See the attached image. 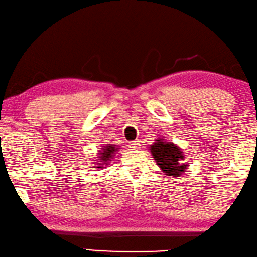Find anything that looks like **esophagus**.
Segmentation results:
<instances>
[{
    "label": "esophagus",
    "instance_id": "34e87169",
    "mask_svg": "<svg viewBox=\"0 0 257 257\" xmlns=\"http://www.w3.org/2000/svg\"><path fill=\"white\" fill-rule=\"evenodd\" d=\"M128 146H129L130 149H134V150H139L141 148L139 141H132V142L128 143Z\"/></svg>",
    "mask_w": 257,
    "mask_h": 257
}]
</instances>
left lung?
Segmentation results:
<instances>
[{
  "label": "left lung",
  "mask_w": 257,
  "mask_h": 257,
  "mask_svg": "<svg viewBox=\"0 0 257 257\" xmlns=\"http://www.w3.org/2000/svg\"><path fill=\"white\" fill-rule=\"evenodd\" d=\"M149 150L158 168L166 176L176 178L182 176L187 169V163H184L185 154L183 153L182 148L173 142L166 141L163 136H158L150 146Z\"/></svg>",
  "instance_id": "8db88e82"
}]
</instances>
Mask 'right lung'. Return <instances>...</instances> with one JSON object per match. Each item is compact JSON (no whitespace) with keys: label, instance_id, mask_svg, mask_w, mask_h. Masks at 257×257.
<instances>
[{"label":"right lung","instance_id":"1","mask_svg":"<svg viewBox=\"0 0 257 257\" xmlns=\"http://www.w3.org/2000/svg\"><path fill=\"white\" fill-rule=\"evenodd\" d=\"M120 149L118 146H114V144H106L101 148V150L97 153V156L95 157L96 161L93 162L94 168L96 169H103L107 168L109 162L113 160L114 155L116 154V151Z\"/></svg>","mask_w":257,"mask_h":257}]
</instances>
